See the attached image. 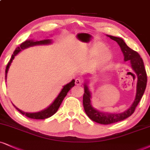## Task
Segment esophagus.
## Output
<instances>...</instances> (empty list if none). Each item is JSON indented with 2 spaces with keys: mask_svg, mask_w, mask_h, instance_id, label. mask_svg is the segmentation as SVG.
Returning <instances> with one entry per match:
<instances>
[{
  "mask_svg": "<svg viewBox=\"0 0 150 150\" xmlns=\"http://www.w3.org/2000/svg\"><path fill=\"white\" fill-rule=\"evenodd\" d=\"M75 83L76 86H81V85L82 84V81L79 79H76L75 80Z\"/></svg>",
  "mask_w": 150,
  "mask_h": 150,
  "instance_id": "esophagus-1",
  "label": "esophagus"
}]
</instances>
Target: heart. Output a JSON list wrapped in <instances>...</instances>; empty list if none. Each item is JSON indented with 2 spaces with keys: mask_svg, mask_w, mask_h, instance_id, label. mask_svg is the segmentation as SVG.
<instances>
[{
  "mask_svg": "<svg viewBox=\"0 0 150 150\" xmlns=\"http://www.w3.org/2000/svg\"><path fill=\"white\" fill-rule=\"evenodd\" d=\"M105 50H106V48L103 47V46H94L90 49L89 56L90 58H95V57L97 56L101 52L104 51ZM110 57H111L110 53L109 51H105V52L99 55L97 61L98 63L100 64L106 63L107 61L110 60Z\"/></svg>",
  "mask_w": 150,
  "mask_h": 150,
  "instance_id": "b5f03b06",
  "label": "heart"
}]
</instances>
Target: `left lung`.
I'll list each match as a JSON object with an SVG mask.
<instances>
[{
  "instance_id": "1",
  "label": "left lung",
  "mask_w": 150,
  "mask_h": 150,
  "mask_svg": "<svg viewBox=\"0 0 150 150\" xmlns=\"http://www.w3.org/2000/svg\"><path fill=\"white\" fill-rule=\"evenodd\" d=\"M108 37L111 40L117 42V44H119L124 56H125V61L130 60L132 69L136 72L138 77L137 90H136L135 100L129 109H127V110L122 113H106V112L99 111L92 106L91 101H90L91 95H90L88 86L86 83H85V92L83 94V103L85 112L92 121L101 124V125H109V124L117 122L122 121L132 115L134 112L135 109L143 97L147 81V74H146L145 66H144L143 60L140 58L138 53L130 49L122 38H116V37L111 35H108Z\"/></svg>"
}]
</instances>
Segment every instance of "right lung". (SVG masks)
I'll return each mask as SVG.
<instances>
[{"label": "right lung", "instance_id": "right-lung-1", "mask_svg": "<svg viewBox=\"0 0 150 150\" xmlns=\"http://www.w3.org/2000/svg\"><path fill=\"white\" fill-rule=\"evenodd\" d=\"M51 43V40H42V41H36L34 42L33 40H26L25 42H24L22 43L20 47H17L15 51H14L13 54L12 55V58H11L10 60L9 61L8 63L7 64L6 67V69H5V80H6L7 78V71H8V69L10 67V65L11 64V62H12V60L14 58V56L18 54L20 51H21L22 49H25V48H28L29 47H32V46H35V45H39V44H50ZM74 80H72L71 82L69 83L68 84H67L66 86H64L62 88L61 92H60L58 97H57L56 99H55L54 101L50 105V106L48 107L47 109L45 110H42V111L38 112H35V113H28V112H24L22 110H19L18 108L14 106L13 104V106L15 107L16 109L17 110H18L22 115H24L26 117L31 118V119H36V120H43V119H46V118H48L51 116H52L53 115H54L55 112H57V110H58L59 107H60L61 103H62V100L64 99V98L66 97L67 94V92H69V90L71 89L73 86H74Z\"/></svg>", "mask_w": 150, "mask_h": 150}]
</instances>
